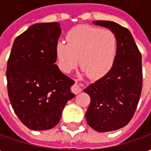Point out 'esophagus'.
Returning a JSON list of instances; mask_svg holds the SVG:
<instances>
[{"label":"esophagus","instance_id":"obj_1","mask_svg":"<svg viewBox=\"0 0 151 151\" xmlns=\"http://www.w3.org/2000/svg\"><path fill=\"white\" fill-rule=\"evenodd\" d=\"M78 82V79H75V84L71 87V91H72L73 93H74V94H78V93H80V92L82 91L81 84H79Z\"/></svg>","mask_w":151,"mask_h":151}]
</instances>
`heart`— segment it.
I'll return each mask as SVG.
<instances>
[{"instance_id":"1","label":"heart","mask_w":151,"mask_h":151,"mask_svg":"<svg viewBox=\"0 0 151 151\" xmlns=\"http://www.w3.org/2000/svg\"><path fill=\"white\" fill-rule=\"evenodd\" d=\"M66 41L57 42V65L63 72L75 69L79 61L82 70L91 78L105 75L113 65L117 50V40L109 30L91 26H78L66 35Z\"/></svg>"}]
</instances>
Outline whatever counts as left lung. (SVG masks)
Wrapping results in <instances>:
<instances>
[{"instance_id": "left-lung-1", "label": "left lung", "mask_w": 151, "mask_h": 151, "mask_svg": "<svg viewBox=\"0 0 151 151\" xmlns=\"http://www.w3.org/2000/svg\"><path fill=\"white\" fill-rule=\"evenodd\" d=\"M93 23L111 30L117 40L111 69L84 90L91 97L86 112L87 124L104 133L123 128L135 113L142 89V55L127 28L111 21Z\"/></svg>"}]
</instances>
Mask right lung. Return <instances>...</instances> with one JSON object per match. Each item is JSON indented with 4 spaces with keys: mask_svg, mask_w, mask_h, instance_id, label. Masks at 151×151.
Masks as SVG:
<instances>
[{
    "mask_svg": "<svg viewBox=\"0 0 151 151\" xmlns=\"http://www.w3.org/2000/svg\"><path fill=\"white\" fill-rule=\"evenodd\" d=\"M58 22L31 26L16 38L6 70L7 90L14 111L28 129H52L63 108L75 95L74 81L60 71L56 45L60 35Z\"/></svg>",
    "mask_w": 151,
    "mask_h": 151,
    "instance_id": "obj_1",
    "label": "right lung"
}]
</instances>
